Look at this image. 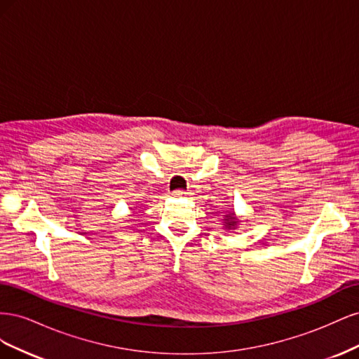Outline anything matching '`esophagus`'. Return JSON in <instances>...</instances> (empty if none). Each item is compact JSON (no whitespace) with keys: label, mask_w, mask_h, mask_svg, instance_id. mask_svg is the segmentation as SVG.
<instances>
[{"label":"esophagus","mask_w":359,"mask_h":359,"mask_svg":"<svg viewBox=\"0 0 359 359\" xmlns=\"http://www.w3.org/2000/svg\"><path fill=\"white\" fill-rule=\"evenodd\" d=\"M173 194H175V196H182V194H186V191H184V190H175V191H173Z\"/></svg>","instance_id":"esophagus-1"}]
</instances>
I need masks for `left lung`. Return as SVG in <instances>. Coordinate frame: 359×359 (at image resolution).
<instances>
[{"instance_id": "left-lung-1", "label": "left lung", "mask_w": 359, "mask_h": 359, "mask_svg": "<svg viewBox=\"0 0 359 359\" xmlns=\"http://www.w3.org/2000/svg\"><path fill=\"white\" fill-rule=\"evenodd\" d=\"M226 217H229V218L231 219V220L229 221V223H227V226H229V227H231V226H233V224L236 223V222H235V217H233V212H232V214H229V215H226ZM227 220H229V219H227Z\"/></svg>"}]
</instances>
